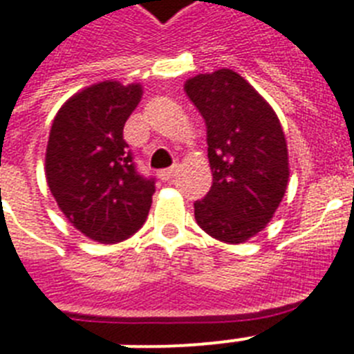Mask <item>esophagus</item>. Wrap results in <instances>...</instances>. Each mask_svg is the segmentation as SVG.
Wrapping results in <instances>:
<instances>
[{
	"label": "esophagus",
	"instance_id": "34e87169",
	"mask_svg": "<svg viewBox=\"0 0 354 354\" xmlns=\"http://www.w3.org/2000/svg\"><path fill=\"white\" fill-rule=\"evenodd\" d=\"M176 172H178V165H174V167L163 169V171L158 172V178H160L162 182H169V180H172V178L176 176Z\"/></svg>",
	"mask_w": 354,
	"mask_h": 354
}]
</instances>
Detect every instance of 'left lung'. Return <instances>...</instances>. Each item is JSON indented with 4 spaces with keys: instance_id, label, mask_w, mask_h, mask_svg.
Listing matches in <instances>:
<instances>
[{
    "instance_id": "left-lung-1",
    "label": "left lung",
    "mask_w": 354,
    "mask_h": 354,
    "mask_svg": "<svg viewBox=\"0 0 354 354\" xmlns=\"http://www.w3.org/2000/svg\"><path fill=\"white\" fill-rule=\"evenodd\" d=\"M183 91L202 114L212 185L194 203L209 236L243 243L272 220L289 183V152L277 112L231 68L189 77Z\"/></svg>"
}]
</instances>
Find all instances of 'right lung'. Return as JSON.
Returning <instances> with one entry per match:
<instances>
[{
    "label": "right lung",
    "mask_w": 354,
    "mask_h": 354,
    "mask_svg": "<svg viewBox=\"0 0 354 354\" xmlns=\"http://www.w3.org/2000/svg\"><path fill=\"white\" fill-rule=\"evenodd\" d=\"M142 94L140 83H94L63 103L50 127L47 185L65 218L94 242H122L147 220L154 182L138 174L123 140Z\"/></svg>",
    "instance_id": "add662e5"
}]
</instances>
